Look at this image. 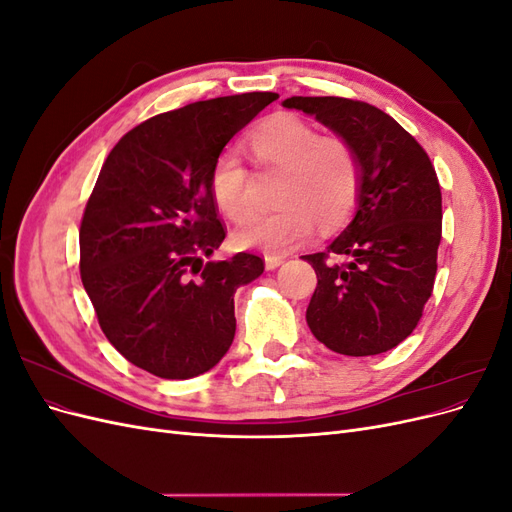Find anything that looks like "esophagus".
Segmentation results:
<instances>
[{
	"label": "esophagus",
	"instance_id": "34e87169",
	"mask_svg": "<svg viewBox=\"0 0 512 512\" xmlns=\"http://www.w3.org/2000/svg\"><path fill=\"white\" fill-rule=\"evenodd\" d=\"M284 262V258L282 256H267L265 258V267L269 269V271H273V269H277Z\"/></svg>",
	"mask_w": 512,
	"mask_h": 512
}]
</instances>
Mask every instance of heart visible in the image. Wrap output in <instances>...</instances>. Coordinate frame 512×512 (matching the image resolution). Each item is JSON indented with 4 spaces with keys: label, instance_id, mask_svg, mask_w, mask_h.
I'll return each instance as SVG.
<instances>
[{
    "label": "heart",
    "instance_id": "heart-1",
    "mask_svg": "<svg viewBox=\"0 0 512 512\" xmlns=\"http://www.w3.org/2000/svg\"><path fill=\"white\" fill-rule=\"evenodd\" d=\"M252 160L260 170H280L275 211L258 215L237 232L243 247L288 252L322 230L342 224L361 194V162L339 136H322L307 119L277 113L247 134ZM211 192L230 222L245 224L256 211L252 173L235 151H224L211 168Z\"/></svg>",
    "mask_w": 512,
    "mask_h": 512
}]
</instances>
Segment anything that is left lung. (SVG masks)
Wrapping results in <instances>:
<instances>
[{
    "instance_id": "left-lung-1",
    "label": "left lung",
    "mask_w": 512,
    "mask_h": 512,
    "mask_svg": "<svg viewBox=\"0 0 512 512\" xmlns=\"http://www.w3.org/2000/svg\"><path fill=\"white\" fill-rule=\"evenodd\" d=\"M314 115L348 141L361 162L352 222L324 252L301 256L318 286L307 324L346 356L395 348L416 329L433 292L442 239V192L425 149L380 108L348 98L282 102Z\"/></svg>"
}]
</instances>
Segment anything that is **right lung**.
Masks as SVG:
<instances>
[{
    "label": "right lung",
    "mask_w": 512,
    "mask_h": 512,
    "mask_svg": "<svg viewBox=\"0 0 512 512\" xmlns=\"http://www.w3.org/2000/svg\"><path fill=\"white\" fill-rule=\"evenodd\" d=\"M271 91L194 102L143 121L108 153L81 220V280L100 329L149 374L188 380L235 339V292L265 271L256 254L203 262L226 230L211 168Z\"/></svg>",
    "instance_id": "add662e5"
}]
</instances>
